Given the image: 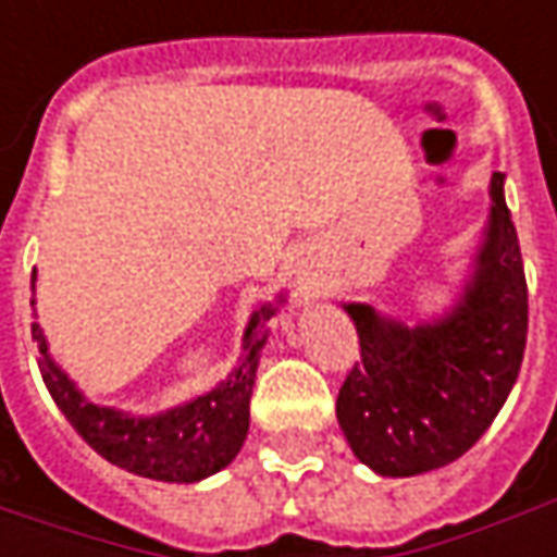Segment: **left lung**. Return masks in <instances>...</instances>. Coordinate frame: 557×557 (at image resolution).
Masks as SVG:
<instances>
[{"instance_id":"left-lung-1","label":"left lung","mask_w":557,"mask_h":557,"mask_svg":"<svg viewBox=\"0 0 557 557\" xmlns=\"http://www.w3.org/2000/svg\"><path fill=\"white\" fill-rule=\"evenodd\" d=\"M362 347L337 394L354 456L381 478H416L465 456L499 416L527 344V282L505 176L490 180V213L453 307L399 319L374 304H341Z\"/></svg>"}]
</instances>
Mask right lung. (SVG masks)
Listing matches in <instances>:
<instances>
[{
  "label": "right lung",
  "instance_id": "add662e5",
  "mask_svg": "<svg viewBox=\"0 0 557 557\" xmlns=\"http://www.w3.org/2000/svg\"><path fill=\"white\" fill-rule=\"evenodd\" d=\"M285 300L288 297L278 294L275 300L260 304L250 312L242 334L238 366L216 387L158 416H133L114 406L92 403L76 387L74 377L54 362L42 325L33 322V341L39 347V372L58 409L101 459L151 481L198 483L223 471L225 465H232V459L245 446L247 424H250V394L257 381L260 354L269 341V319Z\"/></svg>",
  "mask_w": 557,
  "mask_h": 557
}]
</instances>
